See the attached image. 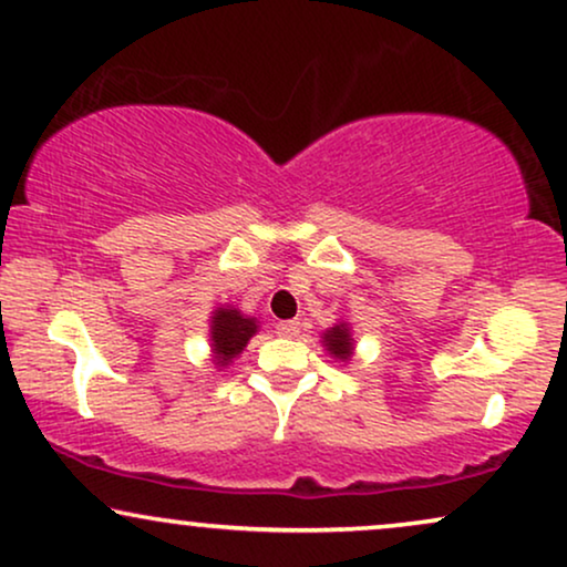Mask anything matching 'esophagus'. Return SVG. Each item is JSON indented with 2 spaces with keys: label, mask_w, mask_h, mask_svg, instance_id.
Returning <instances> with one entry per match:
<instances>
[{
  "label": "esophagus",
  "mask_w": 567,
  "mask_h": 567,
  "mask_svg": "<svg viewBox=\"0 0 567 567\" xmlns=\"http://www.w3.org/2000/svg\"><path fill=\"white\" fill-rule=\"evenodd\" d=\"M300 332L298 321H279L277 324V334L279 337H296Z\"/></svg>",
  "instance_id": "obj_1"
}]
</instances>
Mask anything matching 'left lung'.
I'll return each instance as SVG.
<instances>
[{
    "mask_svg": "<svg viewBox=\"0 0 567 567\" xmlns=\"http://www.w3.org/2000/svg\"><path fill=\"white\" fill-rule=\"evenodd\" d=\"M321 346H324V350L334 358V361L348 363L355 353V340H353V329H350V321L340 319L337 324L324 329V334H321Z\"/></svg>",
    "mask_w": 567,
    "mask_h": 567,
    "instance_id": "obj_1",
    "label": "left lung"
}]
</instances>
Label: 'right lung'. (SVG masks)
I'll return each mask as SVG.
<instances>
[{
	"label": "right lung",
	"instance_id": "right-lung-1",
	"mask_svg": "<svg viewBox=\"0 0 567 567\" xmlns=\"http://www.w3.org/2000/svg\"><path fill=\"white\" fill-rule=\"evenodd\" d=\"M259 332V319L248 317L235 306H217L209 317V342L214 369L221 371L246 350L248 340Z\"/></svg>",
	"mask_w": 567,
	"mask_h": 567
}]
</instances>
